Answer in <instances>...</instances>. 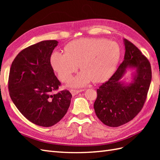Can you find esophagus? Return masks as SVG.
<instances>
[{"mask_svg": "<svg viewBox=\"0 0 160 160\" xmlns=\"http://www.w3.org/2000/svg\"><path fill=\"white\" fill-rule=\"evenodd\" d=\"M84 89H80V90H76V89H71L70 90V92L71 93V94L73 95V96H75V95L78 94V93L80 92H82V91H83Z\"/></svg>", "mask_w": 160, "mask_h": 160, "instance_id": "obj_1", "label": "esophagus"}]
</instances>
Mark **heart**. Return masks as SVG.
Returning a JSON list of instances; mask_svg holds the SVG:
<instances>
[{"label": "heart", "instance_id": "obj_1", "mask_svg": "<svg viewBox=\"0 0 160 160\" xmlns=\"http://www.w3.org/2000/svg\"><path fill=\"white\" fill-rule=\"evenodd\" d=\"M64 53L53 52L50 64L63 82L69 81L79 66L82 71L71 80V87H83L91 80L94 83L107 80L120 62V47L116 42L105 38H84L69 42Z\"/></svg>", "mask_w": 160, "mask_h": 160}]
</instances>
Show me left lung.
<instances>
[{
  "label": "left lung",
  "instance_id": "1",
  "mask_svg": "<svg viewBox=\"0 0 160 160\" xmlns=\"http://www.w3.org/2000/svg\"><path fill=\"white\" fill-rule=\"evenodd\" d=\"M124 61L108 81L97 89L93 107L105 125L118 127L132 120L143 108L151 82V64L147 58L129 40H124ZM137 69L134 82L128 86L120 82L127 68Z\"/></svg>",
  "mask_w": 160,
  "mask_h": 160
}]
</instances>
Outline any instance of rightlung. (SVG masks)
Wrapping results in <instances>:
<instances>
[{
	"instance_id": "1",
	"label": "right lung",
	"mask_w": 160,
	"mask_h": 160,
	"mask_svg": "<svg viewBox=\"0 0 160 160\" xmlns=\"http://www.w3.org/2000/svg\"><path fill=\"white\" fill-rule=\"evenodd\" d=\"M58 43L44 40L24 49L9 71L8 89L13 104L28 120L40 127L58 123L67 113L72 98L66 89L54 93L61 83L49 58Z\"/></svg>"
}]
</instances>
